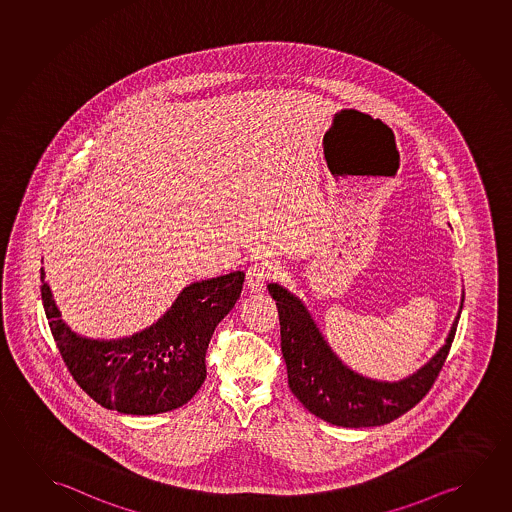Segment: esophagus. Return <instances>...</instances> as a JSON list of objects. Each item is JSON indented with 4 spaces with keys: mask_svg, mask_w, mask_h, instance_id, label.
Returning <instances> with one entry per match:
<instances>
[{
    "mask_svg": "<svg viewBox=\"0 0 512 512\" xmlns=\"http://www.w3.org/2000/svg\"><path fill=\"white\" fill-rule=\"evenodd\" d=\"M278 275H280V268L275 262H271V260L255 262L246 271V285L252 291H262L269 280H275Z\"/></svg>",
    "mask_w": 512,
    "mask_h": 512,
    "instance_id": "1",
    "label": "esophagus"
}]
</instances>
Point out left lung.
Wrapping results in <instances>:
<instances>
[{"instance_id":"obj_1","label":"left lung","mask_w":512,"mask_h":512,"mask_svg":"<svg viewBox=\"0 0 512 512\" xmlns=\"http://www.w3.org/2000/svg\"><path fill=\"white\" fill-rule=\"evenodd\" d=\"M268 291L280 315L282 353L292 394L315 417L342 427L390 424L424 399L447 360L464 301L463 296L445 346L417 372L390 383L365 378L346 367L294 294L278 284H269Z\"/></svg>"}]
</instances>
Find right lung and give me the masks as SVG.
<instances>
[{
  "label": "right lung",
  "instance_id": "right-lung-1",
  "mask_svg": "<svg viewBox=\"0 0 512 512\" xmlns=\"http://www.w3.org/2000/svg\"><path fill=\"white\" fill-rule=\"evenodd\" d=\"M40 269V296L63 363L83 392L103 408L158 415L181 408L204 383L205 353L216 326L243 291L234 271L188 285L158 323L118 340L79 337L60 319Z\"/></svg>",
  "mask_w": 512,
  "mask_h": 512
}]
</instances>
